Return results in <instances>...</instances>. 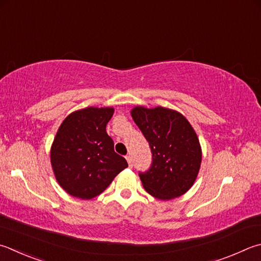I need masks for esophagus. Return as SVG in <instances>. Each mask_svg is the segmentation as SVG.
Here are the masks:
<instances>
[{
  "label": "esophagus",
  "instance_id": "esophagus-1",
  "mask_svg": "<svg viewBox=\"0 0 261 261\" xmlns=\"http://www.w3.org/2000/svg\"><path fill=\"white\" fill-rule=\"evenodd\" d=\"M125 159L127 161V163H129V167H132V159H131V156L127 155V156H125Z\"/></svg>",
  "mask_w": 261,
  "mask_h": 261
}]
</instances>
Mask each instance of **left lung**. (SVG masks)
<instances>
[{
	"label": "left lung",
	"instance_id": "1",
	"mask_svg": "<svg viewBox=\"0 0 261 261\" xmlns=\"http://www.w3.org/2000/svg\"><path fill=\"white\" fill-rule=\"evenodd\" d=\"M131 116L149 143L153 162L139 173L146 192L169 201L184 195L197 178L202 148L195 130L181 113L158 106H136Z\"/></svg>",
	"mask_w": 261,
	"mask_h": 261
}]
</instances>
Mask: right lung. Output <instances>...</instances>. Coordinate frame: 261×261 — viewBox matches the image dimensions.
<instances>
[{"mask_svg":"<svg viewBox=\"0 0 261 261\" xmlns=\"http://www.w3.org/2000/svg\"><path fill=\"white\" fill-rule=\"evenodd\" d=\"M113 114V107L83 108L70 113L57 131L50 150L51 167L69 195L91 200L127 168L106 132Z\"/></svg>","mask_w":261,"mask_h":261,"instance_id":"right-lung-1","label":"right lung"}]
</instances>
